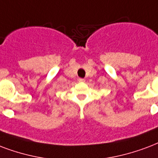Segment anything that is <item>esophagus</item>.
I'll use <instances>...</instances> for the list:
<instances>
[{
	"mask_svg": "<svg viewBox=\"0 0 158 158\" xmlns=\"http://www.w3.org/2000/svg\"><path fill=\"white\" fill-rule=\"evenodd\" d=\"M78 81L80 82V83H83V82H84L85 80H84V79H81V78H79V79H78Z\"/></svg>",
	"mask_w": 158,
	"mask_h": 158,
	"instance_id": "esophagus-1",
	"label": "esophagus"
}]
</instances>
